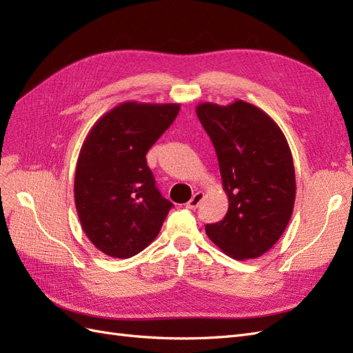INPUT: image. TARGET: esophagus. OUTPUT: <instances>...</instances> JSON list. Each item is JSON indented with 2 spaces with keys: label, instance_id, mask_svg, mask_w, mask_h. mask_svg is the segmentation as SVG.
Returning a JSON list of instances; mask_svg holds the SVG:
<instances>
[{
  "label": "esophagus",
  "instance_id": "34e87169",
  "mask_svg": "<svg viewBox=\"0 0 353 353\" xmlns=\"http://www.w3.org/2000/svg\"><path fill=\"white\" fill-rule=\"evenodd\" d=\"M203 198H204V194H203V192H195V194L192 195L191 200H189V201L186 203V207H188V209H191V210H195L196 207L200 205V203L203 201Z\"/></svg>",
  "mask_w": 353,
  "mask_h": 353
}]
</instances>
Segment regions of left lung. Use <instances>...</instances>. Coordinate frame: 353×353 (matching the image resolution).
Wrapping results in <instances>:
<instances>
[{
    "instance_id": "1",
    "label": "left lung",
    "mask_w": 353,
    "mask_h": 353,
    "mask_svg": "<svg viewBox=\"0 0 353 353\" xmlns=\"http://www.w3.org/2000/svg\"><path fill=\"white\" fill-rule=\"evenodd\" d=\"M196 114L218 155L228 212L205 225L223 254L252 259L273 248L286 230L295 203L292 153L271 117L243 99L230 105L201 103Z\"/></svg>"
}]
</instances>
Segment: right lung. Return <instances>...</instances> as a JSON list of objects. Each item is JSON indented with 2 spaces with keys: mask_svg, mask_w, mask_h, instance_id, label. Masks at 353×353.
I'll use <instances>...</instances> for the list:
<instances>
[{
  "mask_svg": "<svg viewBox=\"0 0 353 353\" xmlns=\"http://www.w3.org/2000/svg\"><path fill=\"white\" fill-rule=\"evenodd\" d=\"M180 104L126 101L99 117L80 149L74 201L90 243L113 258H131L157 239L171 204L146 162L148 150L179 114Z\"/></svg>",
  "mask_w": 353,
  "mask_h": 353,
  "instance_id": "obj_1",
  "label": "right lung"
}]
</instances>
